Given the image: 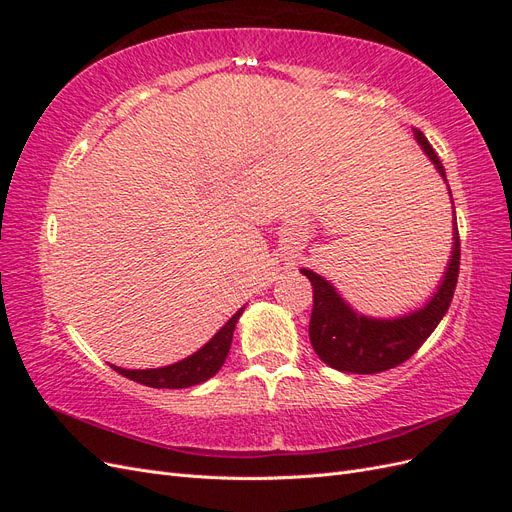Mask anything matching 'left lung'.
<instances>
[{
  "label": "left lung",
  "mask_w": 512,
  "mask_h": 512,
  "mask_svg": "<svg viewBox=\"0 0 512 512\" xmlns=\"http://www.w3.org/2000/svg\"><path fill=\"white\" fill-rule=\"evenodd\" d=\"M418 147L436 166L442 181L446 183L444 166L440 164L436 151L429 145L421 130H412ZM448 196L453 194L448 188ZM301 273L312 282L314 309L309 318V342H312L320 361L329 367L344 371V374H378V371L393 369L425 344V339L436 331L440 320L451 307L457 277H459V232L453 207V247L448 256L442 280L425 305L395 318H374L359 314L356 309L337 292V288L312 269H301Z\"/></svg>",
  "instance_id": "left-lung-1"
}]
</instances>
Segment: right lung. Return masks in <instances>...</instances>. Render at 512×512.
Returning a JSON list of instances; mask_svg holds the SVG:
<instances>
[{"label":"right lung","instance_id":"obj_1","mask_svg":"<svg viewBox=\"0 0 512 512\" xmlns=\"http://www.w3.org/2000/svg\"><path fill=\"white\" fill-rule=\"evenodd\" d=\"M243 309L245 305L237 309V314L232 316L203 348L196 350L190 356H185L183 361H177L166 367H156V369H123L117 365H111V367L119 371L121 376H126L138 384L151 386V389H188V386L207 382L209 378L218 374L220 367L226 361V356L230 352L232 333H235V327L243 314Z\"/></svg>","mask_w":512,"mask_h":512}]
</instances>
